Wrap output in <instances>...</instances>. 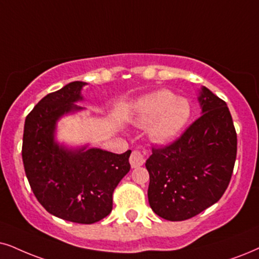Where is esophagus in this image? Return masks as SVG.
<instances>
[{
	"instance_id": "esophagus-1",
	"label": "esophagus",
	"mask_w": 259,
	"mask_h": 259,
	"mask_svg": "<svg viewBox=\"0 0 259 259\" xmlns=\"http://www.w3.org/2000/svg\"><path fill=\"white\" fill-rule=\"evenodd\" d=\"M130 165H132L133 168H136V167H140V166H142L143 163H145V155H143L142 152H140V150H134L132 153V155H130Z\"/></svg>"
}]
</instances>
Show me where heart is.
Listing matches in <instances>:
<instances>
[{
  "instance_id": "heart-1",
  "label": "heart",
  "mask_w": 259,
  "mask_h": 259,
  "mask_svg": "<svg viewBox=\"0 0 259 259\" xmlns=\"http://www.w3.org/2000/svg\"><path fill=\"white\" fill-rule=\"evenodd\" d=\"M191 113V103L168 90L152 92L136 103V123L150 124L149 135L159 143L169 142L181 135Z\"/></svg>"
}]
</instances>
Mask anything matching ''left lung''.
I'll return each instance as SVG.
<instances>
[{"label": "left lung", "mask_w": 259, "mask_h": 259, "mask_svg": "<svg viewBox=\"0 0 259 259\" xmlns=\"http://www.w3.org/2000/svg\"><path fill=\"white\" fill-rule=\"evenodd\" d=\"M198 101L202 116L146 161L149 205L165 220H188L217 203L233 173L237 133L227 104L205 87Z\"/></svg>", "instance_id": "8db88e82"}]
</instances>
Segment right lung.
<instances>
[{"label": "right lung", "instance_id": "right-lung-1", "mask_svg": "<svg viewBox=\"0 0 259 259\" xmlns=\"http://www.w3.org/2000/svg\"><path fill=\"white\" fill-rule=\"evenodd\" d=\"M84 82L74 81L48 94L27 114L22 161L32 191L47 211L63 220L91 225L112 210V194L130 171L132 150L114 154L99 148L78 149L55 141L63 114L82 110Z\"/></svg>", "mask_w": 259, "mask_h": 259}]
</instances>
